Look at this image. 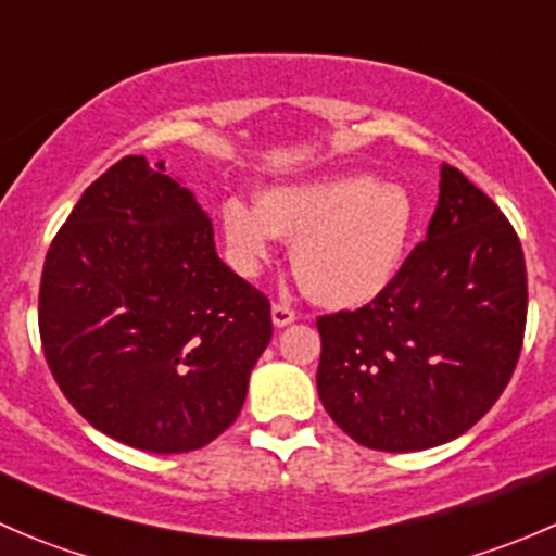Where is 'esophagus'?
Listing matches in <instances>:
<instances>
[{"mask_svg": "<svg viewBox=\"0 0 556 556\" xmlns=\"http://www.w3.org/2000/svg\"><path fill=\"white\" fill-rule=\"evenodd\" d=\"M271 323L274 328H288L290 323H295V309L285 304H274L271 306Z\"/></svg>", "mask_w": 556, "mask_h": 556, "instance_id": "34e87169", "label": "esophagus"}]
</instances>
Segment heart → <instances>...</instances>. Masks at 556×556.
Masks as SVG:
<instances>
[{"label": "heart", "instance_id": "heart-1", "mask_svg": "<svg viewBox=\"0 0 556 556\" xmlns=\"http://www.w3.org/2000/svg\"><path fill=\"white\" fill-rule=\"evenodd\" d=\"M414 220V199L403 185L363 172L271 185L261 201L231 195L220 204V233L233 271L257 277L277 255L279 237L295 239V277L328 309H357L390 288Z\"/></svg>", "mask_w": 556, "mask_h": 556}]
</instances>
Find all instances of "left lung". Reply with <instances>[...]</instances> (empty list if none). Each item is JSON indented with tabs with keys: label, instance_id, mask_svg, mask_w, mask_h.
Returning a JSON list of instances; mask_svg holds the SVG:
<instances>
[{
	"label": "left lung",
	"instance_id": "8db88e82",
	"mask_svg": "<svg viewBox=\"0 0 556 556\" xmlns=\"http://www.w3.org/2000/svg\"><path fill=\"white\" fill-rule=\"evenodd\" d=\"M428 239L379 299L317 319L325 412L357 444L419 452L473 428L517 368L527 319L521 244L495 201L441 166Z\"/></svg>",
	"mask_w": 556,
	"mask_h": 556
}]
</instances>
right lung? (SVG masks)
<instances>
[{
    "mask_svg": "<svg viewBox=\"0 0 556 556\" xmlns=\"http://www.w3.org/2000/svg\"><path fill=\"white\" fill-rule=\"evenodd\" d=\"M39 336L50 374L93 428L134 450L182 454L239 417L271 309L217 257L193 190L164 161L128 155L50 244Z\"/></svg>",
    "mask_w": 556,
    "mask_h": 556,
    "instance_id": "add662e5",
    "label": "right lung"
}]
</instances>
